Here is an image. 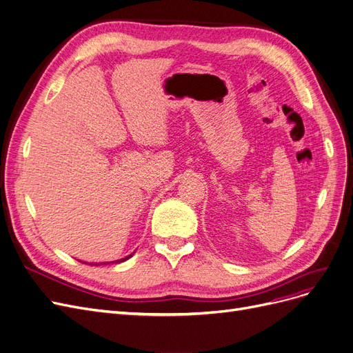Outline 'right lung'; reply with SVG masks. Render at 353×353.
<instances>
[{"label": "right lung", "instance_id": "1", "mask_svg": "<svg viewBox=\"0 0 353 353\" xmlns=\"http://www.w3.org/2000/svg\"><path fill=\"white\" fill-rule=\"evenodd\" d=\"M134 255V252L132 254H130L128 256H125V258H122V259H118V261H115V263H122V261H125V259H128V258H131ZM102 264V263H101ZM94 265H99V264H94Z\"/></svg>", "mask_w": 353, "mask_h": 353}]
</instances>
